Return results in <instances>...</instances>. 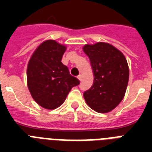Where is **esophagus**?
Segmentation results:
<instances>
[{
	"label": "esophagus",
	"mask_w": 152,
	"mask_h": 152,
	"mask_svg": "<svg viewBox=\"0 0 152 152\" xmlns=\"http://www.w3.org/2000/svg\"><path fill=\"white\" fill-rule=\"evenodd\" d=\"M77 78H78L79 80H81V79H82V76H81V75H79V76H77Z\"/></svg>",
	"instance_id": "34e87169"
}]
</instances>
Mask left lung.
Wrapping results in <instances>:
<instances>
[{
    "mask_svg": "<svg viewBox=\"0 0 152 152\" xmlns=\"http://www.w3.org/2000/svg\"><path fill=\"white\" fill-rule=\"evenodd\" d=\"M83 52L91 61L94 83L83 97L89 107L98 113H108L120 103L127 88L129 70L120 50L106 42L85 45Z\"/></svg>",
    "mask_w": 152,
    "mask_h": 152,
    "instance_id": "left-lung-1",
    "label": "left lung"
}]
</instances>
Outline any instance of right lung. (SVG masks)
<instances>
[{
	"label": "right lung",
	"instance_id": "1",
	"mask_svg": "<svg viewBox=\"0 0 152 152\" xmlns=\"http://www.w3.org/2000/svg\"><path fill=\"white\" fill-rule=\"evenodd\" d=\"M66 46L54 40L40 44L32 54L27 69V87L34 100L47 110H54L64 102L69 91L80 84L61 62Z\"/></svg>",
	"mask_w": 152,
	"mask_h": 152
}]
</instances>
